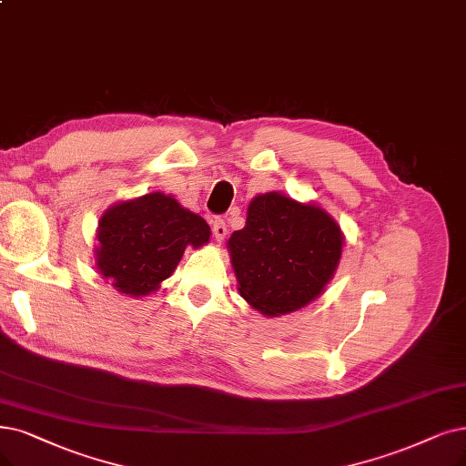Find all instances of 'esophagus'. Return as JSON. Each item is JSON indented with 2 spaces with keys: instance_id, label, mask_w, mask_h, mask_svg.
<instances>
[{
  "instance_id": "obj_1",
  "label": "esophagus",
  "mask_w": 466,
  "mask_h": 466,
  "mask_svg": "<svg viewBox=\"0 0 466 466\" xmlns=\"http://www.w3.org/2000/svg\"><path fill=\"white\" fill-rule=\"evenodd\" d=\"M212 231H214V237H216L218 243H221V240L226 238V235H228V226H226V221L219 219V218H216V219L212 221Z\"/></svg>"
}]
</instances>
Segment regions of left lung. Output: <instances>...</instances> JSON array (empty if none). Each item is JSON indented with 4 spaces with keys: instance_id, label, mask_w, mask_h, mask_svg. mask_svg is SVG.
<instances>
[{
    "instance_id": "left-lung-1",
    "label": "left lung",
    "mask_w": 466,
    "mask_h": 466,
    "mask_svg": "<svg viewBox=\"0 0 466 466\" xmlns=\"http://www.w3.org/2000/svg\"><path fill=\"white\" fill-rule=\"evenodd\" d=\"M344 233L325 208L279 191L256 195L243 229L228 240L237 289L266 318L319 298L339 269Z\"/></svg>"
}]
</instances>
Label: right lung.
I'll list each match as a JSON object with an SVG mask.
<instances>
[{
	"instance_id": "right-lung-1",
	"label": "right lung",
	"mask_w": 466,
	"mask_h": 466,
	"mask_svg": "<svg viewBox=\"0 0 466 466\" xmlns=\"http://www.w3.org/2000/svg\"><path fill=\"white\" fill-rule=\"evenodd\" d=\"M204 218L160 191L120 200L97 226L96 268L120 294L141 298L158 290L187 247L210 240Z\"/></svg>"
}]
</instances>
